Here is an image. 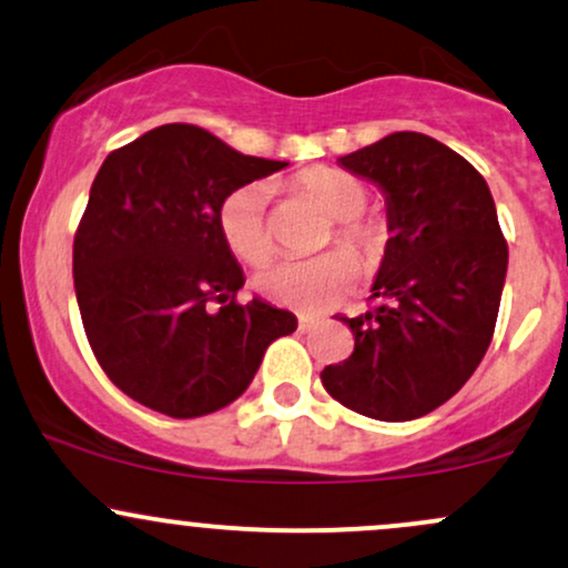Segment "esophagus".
I'll list each match as a JSON object with an SVG mask.
<instances>
[{
  "instance_id": "1",
  "label": "esophagus",
  "mask_w": 568,
  "mask_h": 568,
  "mask_svg": "<svg viewBox=\"0 0 568 568\" xmlns=\"http://www.w3.org/2000/svg\"><path fill=\"white\" fill-rule=\"evenodd\" d=\"M317 323H321V321H315V317H310V315H302V317H298V331H304V334H306V331H315Z\"/></svg>"
}]
</instances>
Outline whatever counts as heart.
I'll use <instances>...</instances> for the list:
<instances>
[{"label":"heart","mask_w":568,"mask_h":568,"mask_svg":"<svg viewBox=\"0 0 568 568\" xmlns=\"http://www.w3.org/2000/svg\"><path fill=\"white\" fill-rule=\"evenodd\" d=\"M296 186L325 216L336 221V240L355 251L363 264H374L382 256L384 230L376 221L361 216L366 211L368 192L355 175L338 168H312L298 175ZM266 205H270V184H245L221 202V234L234 256L247 264H264L275 251ZM355 280L357 262L347 251L336 247L315 258H283L270 264L258 275V288L293 310L315 312L344 296Z\"/></svg>","instance_id":"b5f03b06"}]
</instances>
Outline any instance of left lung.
Here are the masks:
<instances>
[{
  "label": "left lung",
  "mask_w": 568,
  "mask_h": 568,
  "mask_svg": "<svg viewBox=\"0 0 568 568\" xmlns=\"http://www.w3.org/2000/svg\"><path fill=\"white\" fill-rule=\"evenodd\" d=\"M336 162L379 186L393 237L376 306L344 317L355 352L325 366L323 387L371 419H419L459 393L491 344L507 275L497 207L484 175L425 133H389Z\"/></svg>",
  "instance_id": "1"
}]
</instances>
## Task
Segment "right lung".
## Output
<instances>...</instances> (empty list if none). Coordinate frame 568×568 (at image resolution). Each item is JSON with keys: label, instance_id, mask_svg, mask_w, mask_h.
<instances>
[{"label": "right lung", "instance_id": "right-lung-1", "mask_svg": "<svg viewBox=\"0 0 568 568\" xmlns=\"http://www.w3.org/2000/svg\"><path fill=\"white\" fill-rule=\"evenodd\" d=\"M285 165L184 122L103 160L74 237V291L98 363L141 406L173 419L230 406L266 347L296 331L288 310L234 302L243 266L219 226L234 189Z\"/></svg>", "mask_w": 568, "mask_h": 568}]
</instances>
